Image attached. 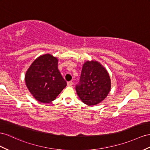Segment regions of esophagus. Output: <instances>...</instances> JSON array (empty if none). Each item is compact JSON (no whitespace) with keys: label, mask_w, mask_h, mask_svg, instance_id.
<instances>
[{"label":"esophagus","mask_w":150,"mask_h":150,"mask_svg":"<svg viewBox=\"0 0 150 150\" xmlns=\"http://www.w3.org/2000/svg\"><path fill=\"white\" fill-rule=\"evenodd\" d=\"M67 84H68V86H72V85L73 84H74V83H73V82L72 81H70V82H68V83H67Z\"/></svg>","instance_id":"obj_1"}]
</instances>
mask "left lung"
I'll return each instance as SVG.
<instances>
[{
    "mask_svg": "<svg viewBox=\"0 0 150 150\" xmlns=\"http://www.w3.org/2000/svg\"><path fill=\"white\" fill-rule=\"evenodd\" d=\"M76 91L82 101L89 106L98 104L106 98L111 89V80L106 69L96 61L83 64Z\"/></svg>",
    "mask_w": 150,
    "mask_h": 150,
    "instance_id": "left-lung-1",
    "label": "left lung"
}]
</instances>
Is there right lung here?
<instances>
[{
  "instance_id": "obj_1",
  "label": "right lung",
  "mask_w": 150,
  "mask_h": 150,
  "mask_svg": "<svg viewBox=\"0 0 150 150\" xmlns=\"http://www.w3.org/2000/svg\"><path fill=\"white\" fill-rule=\"evenodd\" d=\"M58 59L50 54L42 55L26 71L25 82L37 101L49 103L56 98L67 83L57 68Z\"/></svg>"
}]
</instances>
